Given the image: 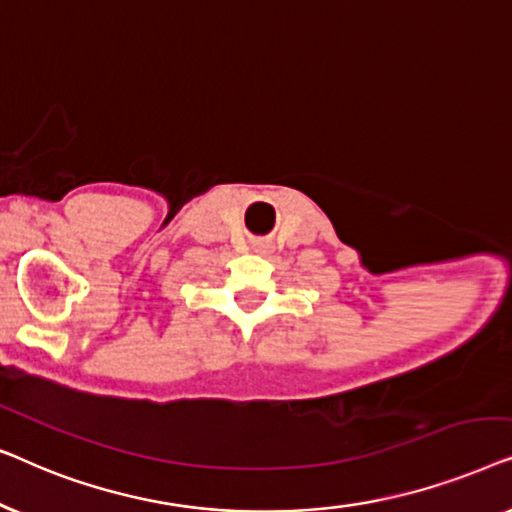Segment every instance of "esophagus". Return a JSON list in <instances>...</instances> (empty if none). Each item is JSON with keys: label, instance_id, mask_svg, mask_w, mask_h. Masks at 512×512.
<instances>
[{"label": "esophagus", "instance_id": "1", "mask_svg": "<svg viewBox=\"0 0 512 512\" xmlns=\"http://www.w3.org/2000/svg\"><path fill=\"white\" fill-rule=\"evenodd\" d=\"M270 247H272L270 240H258L256 242V251H263V254H265V251H270Z\"/></svg>", "mask_w": 512, "mask_h": 512}]
</instances>
